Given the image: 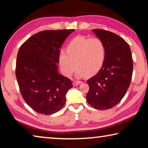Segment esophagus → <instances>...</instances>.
Here are the masks:
<instances>
[{"label": "esophagus", "mask_w": 148, "mask_h": 148, "mask_svg": "<svg viewBox=\"0 0 148 148\" xmlns=\"http://www.w3.org/2000/svg\"><path fill=\"white\" fill-rule=\"evenodd\" d=\"M81 83H82L81 81H78V80H74L73 82V85H74V86H77Z\"/></svg>", "instance_id": "34e87169"}]
</instances>
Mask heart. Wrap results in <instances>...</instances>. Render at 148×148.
<instances>
[{"instance_id":"1","label":"heart","mask_w":148,"mask_h":148,"mask_svg":"<svg viewBox=\"0 0 148 148\" xmlns=\"http://www.w3.org/2000/svg\"><path fill=\"white\" fill-rule=\"evenodd\" d=\"M106 58V46L99 38L78 36L67 45L66 51L59 54L61 70L67 76H71L77 66V77L87 74L92 76L101 69Z\"/></svg>"}]
</instances>
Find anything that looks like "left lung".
<instances>
[{"label":"left lung","mask_w":148,"mask_h":148,"mask_svg":"<svg viewBox=\"0 0 148 148\" xmlns=\"http://www.w3.org/2000/svg\"><path fill=\"white\" fill-rule=\"evenodd\" d=\"M104 42L106 58L101 69L87 80L89 86L86 100L97 110H107L121 101L131 81L133 62L129 44L114 32L92 29Z\"/></svg>","instance_id":"left-lung-1"}]
</instances>
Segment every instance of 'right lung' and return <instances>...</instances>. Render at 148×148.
<instances>
[{"label":"right lung","mask_w":148,"mask_h":148,"mask_svg":"<svg viewBox=\"0 0 148 148\" xmlns=\"http://www.w3.org/2000/svg\"><path fill=\"white\" fill-rule=\"evenodd\" d=\"M74 29L46 30L32 35L17 53L16 76L26 103L39 114L59 111L72 82L58 72L60 49Z\"/></svg>","instance_id":"right-lung-1"}]
</instances>
